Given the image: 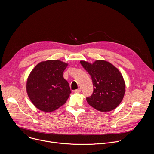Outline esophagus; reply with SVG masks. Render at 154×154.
Returning <instances> with one entry per match:
<instances>
[{
  "mask_svg": "<svg viewBox=\"0 0 154 154\" xmlns=\"http://www.w3.org/2000/svg\"><path fill=\"white\" fill-rule=\"evenodd\" d=\"M80 91H81V88H80L75 90V93H80Z\"/></svg>",
  "mask_w": 154,
  "mask_h": 154,
  "instance_id": "34e87169",
  "label": "esophagus"
}]
</instances>
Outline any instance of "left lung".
Returning <instances> with one entry per match:
<instances>
[{
	"instance_id": "obj_1",
	"label": "left lung",
	"mask_w": 154,
	"mask_h": 154,
	"mask_svg": "<svg viewBox=\"0 0 154 154\" xmlns=\"http://www.w3.org/2000/svg\"><path fill=\"white\" fill-rule=\"evenodd\" d=\"M80 64L90 75L93 92L86 101L99 112H110L121 102L125 85L123 77L113 65L104 60H97L93 64L85 61Z\"/></svg>"
}]
</instances>
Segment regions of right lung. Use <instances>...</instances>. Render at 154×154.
<instances>
[{"label": "right lung", "instance_id": "1", "mask_svg": "<svg viewBox=\"0 0 154 154\" xmlns=\"http://www.w3.org/2000/svg\"><path fill=\"white\" fill-rule=\"evenodd\" d=\"M68 64L48 60L37 64L27 82L28 96L40 110L53 112L65 103L71 93L69 85L63 77Z\"/></svg>", "mask_w": 154, "mask_h": 154}]
</instances>
